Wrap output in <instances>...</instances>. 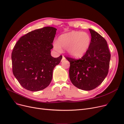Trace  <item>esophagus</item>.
Here are the masks:
<instances>
[{
	"mask_svg": "<svg viewBox=\"0 0 124 124\" xmlns=\"http://www.w3.org/2000/svg\"><path fill=\"white\" fill-rule=\"evenodd\" d=\"M66 58L65 57H62V61H61V62H63V61H66Z\"/></svg>",
	"mask_w": 124,
	"mask_h": 124,
	"instance_id": "obj_1",
	"label": "esophagus"
}]
</instances>
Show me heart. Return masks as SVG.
Listing matches in <instances>:
<instances>
[{
    "instance_id": "b5f03b06",
    "label": "heart",
    "mask_w": 124,
    "mask_h": 124,
    "mask_svg": "<svg viewBox=\"0 0 124 124\" xmlns=\"http://www.w3.org/2000/svg\"><path fill=\"white\" fill-rule=\"evenodd\" d=\"M91 43V38L85 32L72 31L62 34L58 38L57 42L53 44L54 49L61 51L66 49L71 56L79 58L82 57L88 50Z\"/></svg>"
}]
</instances>
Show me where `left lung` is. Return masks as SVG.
Wrapping results in <instances>:
<instances>
[{"instance_id":"left-lung-1","label":"left lung","mask_w":124,"mask_h":124,"mask_svg":"<svg viewBox=\"0 0 124 124\" xmlns=\"http://www.w3.org/2000/svg\"><path fill=\"white\" fill-rule=\"evenodd\" d=\"M91 43L86 53L79 59L66 57L70 62L69 77L73 85L84 91L96 88L104 80L108 73L110 53L105 39L89 29Z\"/></svg>"}]
</instances>
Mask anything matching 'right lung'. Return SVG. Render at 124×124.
Returning a JSON list of instances; mask_svg holds the SVG:
<instances>
[{
    "mask_svg": "<svg viewBox=\"0 0 124 124\" xmlns=\"http://www.w3.org/2000/svg\"><path fill=\"white\" fill-rule=\"evenodd\" d=\"M57 29L45 27L29 32L20 38L12 53L13 73L22 87L32 91L47 87L52 80L54 68L62 56L51 55Z\"/></svg>",
    "mask_w": 124,
    "mask_h": 124,
    "instance_id": "obj_1",
    "label": "right lung"
}]
</instances>
